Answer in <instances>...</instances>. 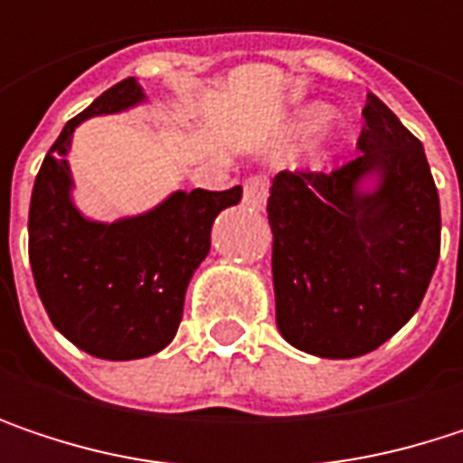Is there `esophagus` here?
<instances>
[{
	"instance_id": "esophagus-1",
	"label": "esophagus",
	"mask_w": 463,
	"mask_h": 463,
	"mask_svg": "<svg viewBox=\"0 0 463 463\" xmlns=\"http://www.w3.org/2000/svg\"><path fill=\"white\" fill-rule=\"evenodd\" d=\"M243 203L254 212H265V203H268V184L265 179L254 176L243 184Z\"/></svg>"
}]
</instances>
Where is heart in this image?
<instances>
[{"instance_id":"heart-1","label":"heart","mask_w":463,"mask_h":463,"mask_svg":"<svg viewBox=\"0 0 463 463\" xmlns=\"http://www.w3.org/2000/svg\"><path fill=\"white\" fill-rule=\"evenodd\" d=\"M326 120H329V107L311 104V107H306V109L298 112V120L292 123V134H300V137L303 134H311V131L322 128Z\"/></svg>"}]
</instances>
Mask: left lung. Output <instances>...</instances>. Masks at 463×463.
<instances>
[{
	"mask_svg": "<svg viewBox=\"0 0 463 463\" xmlns=\"http://www.w3.org/2000/svg\"><path fill=\"white\" fill-rule=\"evenodd\" d=\"M356 160L273 179L281 337L322 359L375 351L418 311L439 260V195L420 141L373 93Z\"/></svg>",
	"mask_w": 463,
	"mask_h": 463,
	"instance_id": "1",
	"label": "left lung"
}]
</instances>
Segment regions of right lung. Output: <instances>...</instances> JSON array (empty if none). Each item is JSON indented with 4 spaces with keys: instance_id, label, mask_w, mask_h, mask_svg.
Here are the masks:
<instances>
[{
    "instance_id": "obj_1",
    "label": "right lung",
    "mask_w": 463,
    "mask_h": 463,
    "mask_svg": "<svg viewBox=\"0 0 463 463\" xmlns=\"http://www.w3.org/2000/svg\"><path fill=\"white\" fill-rule=\"evenodd\" d=\"M141 104L146 93L128 77L69 120L43 160L29 206V260L50 322L77 348L109 362L152 356L174 340L187 284L212 249V225L241 201V187L174 190L115 222L82 214L69 165L74 131Z\"/></svg>"
}]
</instances>
